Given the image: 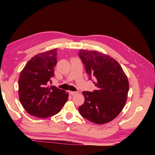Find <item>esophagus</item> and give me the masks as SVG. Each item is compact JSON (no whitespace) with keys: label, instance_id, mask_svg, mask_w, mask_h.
Masks as SVG:
<instances>
[{"label":"esophagus","instance_id":"esophagus-1","mask_svg":"<svg viewBox=\"0 0 155 155\" xmlns=\"http://www.w3.org/2000/svg\"><path fill=\"white\" fill-rule=\"evenodd\" d=\"M69 94L70 95L72 96H74L76 94H77V92H74V91H69Z\"/></svg>","mask_w":155,"mask_h":155}]
</instances>
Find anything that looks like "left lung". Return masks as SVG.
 Listing matches in <instances>:
<instances>
[{"label":"left lung","mask_w":155,"mask_h":155,"mask_svg":"<svg viewBox=\"0 0 155 155\" xmlns=\"http://www.w3.org/2000/svg\"><path fill=\"white\" fill-rule=\"evenodd\" d=\"M86 72L94 76L97 87L93 92L83 91L84 104L78 108L84 118L96 124L113 120L122 110L127 98V77L116 61L96 50H80L79 53Z\"/></svg>","instance_id":"1"}]
</instances>
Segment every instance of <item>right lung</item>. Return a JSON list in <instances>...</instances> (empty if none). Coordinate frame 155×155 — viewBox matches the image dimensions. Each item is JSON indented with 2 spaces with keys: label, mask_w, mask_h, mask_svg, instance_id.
Returning <instances> with one entry per match:
<instances>
[{
  "label": "right lung",
  "mask_w": 155,
  "mask_h": 155,
  "mask_svg": "<svg viewBox=\"0 0 155 155\" xmlns=\"http://www.w3.org/2000/svg\"><path fill=\"white\" fill-rule=\"evenodd\" d=\"M57 48L44 51L30 59L18 78V96L28 113L38 118L52 116L61 110L68 93L49 86L57 64Z\"/></svg>",
  "instance_id": "1"
}]
</instances>
